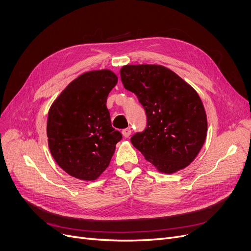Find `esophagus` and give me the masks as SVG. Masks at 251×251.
<instances>
[{"label": "esophagus", "instance_id": "esophagus-1", "mask_svg": "<svg viewBox=\"0 0 251 251\" xmlns=\"http://www.w3.org/2000/svg\"><path fill=\"white\" fill-rule=\"evenodd\" d=\"M122 134L124 137H129L131 134V129L130 128H126L122 130Z\"/></svg>", "mask_w": 251, "mask_h": 251}]
</instances>
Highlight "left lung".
<instances>
[{"label": "left lung", "instance_id": "obj_1", "mask_svg": "<svg viewBox=\"0 0 251 251\" xmlns=\"http://www.w3.org/2000/svg\"><path fill=\"white\" fill-rule=\"evenodd\" d=\"M120 75L148 118L146 130L131 137L134 148L165 174L189 166L207 133L205 110L196 90L162 65H126Z\"/></svg>", "mask_w": 251, "mask_h": 251}]
</instances>
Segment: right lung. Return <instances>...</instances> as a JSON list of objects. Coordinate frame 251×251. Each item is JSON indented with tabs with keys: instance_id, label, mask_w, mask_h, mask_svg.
<instances>
[{
	"instance_id": "1",
	"label": "right lung",
	"mask_w": 251,
	"mask_h": 251,
	"mask_svg": "<svg viewBox=\"0 0 251 251\" xmlns=\"http://www.w3.org/2000/svg\"><path fill=\"white\" fill-rule=\"evenodd\" d=\"M118 82L108 69L85 72L51 103L48 143L56 163L72 177L94 181L109 167L122 134L112 127L107 99Z\"/></svg>"
}]
</instances>
